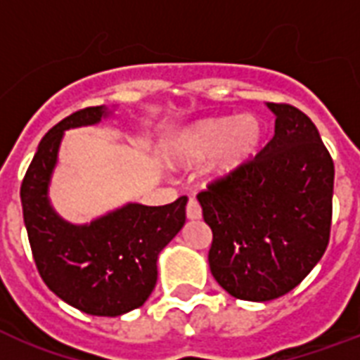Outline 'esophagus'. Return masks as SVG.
Wrapping results in <instances>:
<instances>
[{"label":"esophagus","mask_w":360,"mask_h":360,"mask_svg":"<svg viewBox=\"0 0 360 360\" xmlns=\"http://www.w3.org/2000/svg\"><path fill=\"white\" fill-rule=\"evenodd\" d=\"M186 217L191 220L202 219V207H200V203H198L194 198L188 200V203H186Z\"/></svg>","instance_id":"esophagus-1"}]
</instances>
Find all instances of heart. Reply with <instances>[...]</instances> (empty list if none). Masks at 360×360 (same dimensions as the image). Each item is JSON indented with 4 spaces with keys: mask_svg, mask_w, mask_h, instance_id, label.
I'll list each match as a JSON object with an SVG mask.
<instances>
[{
    "mask_svg": "<svg viewBox=\"0 0 360 360\" xmlns=\"http://www.w3.org/2000/svg\"><path fill=\"white\" fill-rule=\"evenodd\" d=\"M262 134V123L252 114L209 117L175 136L169 158L179 166H196L211 158L205 168L209 179H228L254 158Z\"/></svg>",
    "mask_w": 360,
    "mask_h": 360,
    "instance_id": "1",
    "label": "heart"
}]
</instances>
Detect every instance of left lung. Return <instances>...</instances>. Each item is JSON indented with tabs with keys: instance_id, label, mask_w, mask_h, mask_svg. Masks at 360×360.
<instances>
[{
	"instance_id": "obj_1",
	"label": "left lung",
	"mask_w": 360,
	"mask_h": 360,
	"mask_svg": "<svg viewBox=\"0 0 360 360\" xmlns=\"http://www.w3.org/2000/svg\"><path fill=\"white\" fill-rule=\"evenodd\" d=\"M274 136L254 160L198 194L213 231L209 267L231 297L267 302L299 285L329 245L335 164L316 124L265 104Z\"/></svg>"
}]
</instances>
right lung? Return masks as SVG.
Listing matches in <instances>:
<instances>
[{
  "label": "right lung",
  "instance_id": "1",
  "mask_svg": "<svg viewBox=\"0 0 360 360\" xmlns=\"http://www.w3.org/2000/svg\"><path fill=\"white\" fill-rule=\"evenodd\" d=\"M114 112L115 106H91L48 130L20 188L25 230L44 284L70 307L108 318L149 299L158 256L186 219V196L158 207L129 202L84 224L69 222L53 209L50 183L65 130L93 127Z\"/></svg>",
  "mask_w": 360,
  "mask_h": 360
}]
</instances>
